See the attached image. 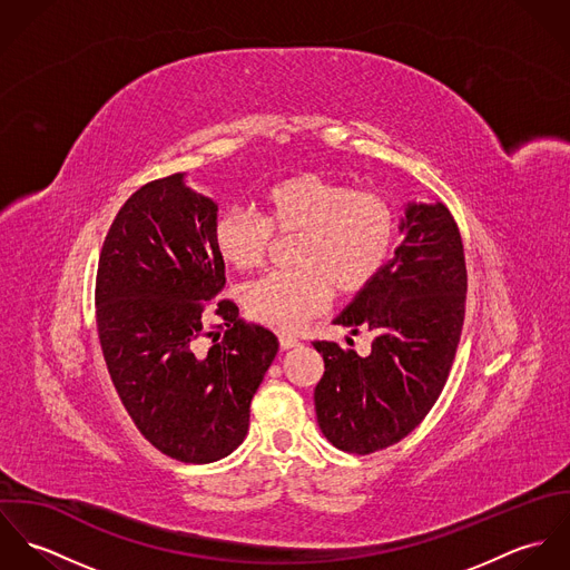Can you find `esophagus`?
<instances>
[{
    "label": "esophagus",
    "mask_w": 570,
    "mask_h": 570,
    "mask_svg": "<svg viewBox=\"0 0 570 570\" xmlns=\"http://www.w3.org/2000/svg\"><path fill=\"white\" fill-rule=\"evenodd\" d=\"M278 342H281V348L283 351H289V348H296V346H301V340H296V337H292V335H278Z\"/></svg>",
    "instance_id": "obj_1"
}]
</instances>
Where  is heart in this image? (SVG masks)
I'll use <instances>...</instances> for the list:
<instances>
[{
	"instance_id": "heart-1",
	"label": "heart",
	"mask_w": 570,
	"mask_h": 570,
	"mask_svg": "<svg viewBox=\"0 0 570 570\" xmlns=\"http://www.w3.org/2000/svg\"><path fill=\"white\" fill-rule=\"evenodd\" d=\"M272 235H296L294 269L249 283L242 296L245 314L258 325L298 331L325 309L333 289L351 296L377 278L397 237V217L377 190L298 173L265 188L261 217L228 206L213 226L219 256L237 269L258 267Z\"/></svg>"
}]
</instances>
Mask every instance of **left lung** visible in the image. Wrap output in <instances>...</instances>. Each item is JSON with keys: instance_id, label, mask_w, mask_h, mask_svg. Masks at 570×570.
I'll return each mask as SVG.
<instances>
[{"instance_id": "obj_1", "label": "left lung", "mask_w": 570, "mask_h": 570, "mask_svg": "<svg viewBox=\"0 0 570 570\" xmlns=\"http://www.w3.org/2000/svg\"><path fill=\"white\" fill-rule=\"evenodd\" d=\"M400 230L395 256L333 321L353 335L373 333L371 353L314 342L325 360L314 393L318 425L351 454L384 450L425 419L461 340L468 269L454 217L441 202H412Z\"/></svg>"}]
</instances>
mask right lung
Masks as SVG:
<instances>
[{"label":"right lung","instance_id":"obj_1","mask_svg":"<svg viewBox=\"0 0 570 570\" xmlns=\"http://www.w3.org/2000/svg\"><path fill=\"white\" fill-rule=\"evenodd\" d=\"M217 204L184 173L138 188L98 261L96 325L116 393L142 436L181 463H213L244 443L249 402L278 340L239 318L213 242Z\"/></svg>","mask_w":570,"mask_h":570}]
</instances>
